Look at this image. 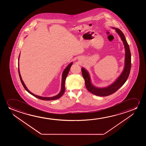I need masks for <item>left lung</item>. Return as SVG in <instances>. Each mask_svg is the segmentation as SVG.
<instances>
[{
    "label": "left lung",
    "mask_w": 146,
    "mask_h": 146,
    "mask_svg": "<svg viewBox=\"0 0 146 146\" xmlns=\"http://www.w3.org/2000/svg\"><path fill=\"white\" fill-rule=\"evenodd\" d=\"M116 30L121 38L122 41L124 43L125 48V67L123 71L119 76V77L114 82L112 85L106 88H96L92 85L90 76L88 72L84 68H82V75L85 80V86L87 89L92 94L98 96L105 97L113 94L116 92L119 88L122 87L128 78L130 74L131 67V54L130 52V48L128 43L126 41L124 33L118 28H113Z\"/></svg>",
    "instance_id": "8db88e82"
}]
</instances>
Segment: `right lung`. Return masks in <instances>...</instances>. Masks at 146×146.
Returning <instances> with one entry per match:
<instances>
[{
    "mask_svg": "<svg viewBox=\"0 0 146 146\" xmlns=\"http://www.w3.org/2000/svg\"><path fill=\"white\" fill-rule=\"evenodd\" d=\"M19 56H20V55H19ZM19 58H18V60H19ZM72 63H73L72 62V63H71L69 64L68 66L65 69V70H64V71L63 72V74H62V84H61V91H60V93H59L57 95L54 96V97H41V96L36 95H35V94H33V93H32L31 92H30V91L28 90V89L27 88V87H26L25 85L24 84V82L23 81L22 78H21V75H20L19 68V62H18V73H19V77H20V81H21V82L22 85L24 87V88H25V89L29 93L31 94L32 95L34 96V97H35L36 98L40 99L41 100H45V101H52V100H56V99L60 98V97L63 95V94H64L65 90V82L66 77H67V76L68 75V73H69V70H70V67H71V66L72 65Z\"/></svg>",
    "mask_w": 146,
    "mask_h": 146,
    "instance_id": "add662e5",
    "label": "right lung"
}]
</instances>
